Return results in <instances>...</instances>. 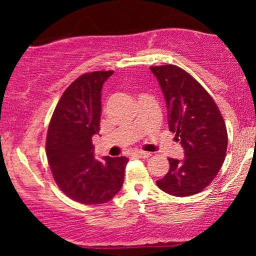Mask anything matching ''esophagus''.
<instances>
[{
    "label": "esophagus",
    "mask_w": 256,
    "mask_h": 256,
    "mask_svg": "<svg viewBox=\"0 0 256 256\" xmlns=\"http://www.w3.org/2000/svg\"><path fill=\"white\" fill-rule=\"evenodd\" d=\"M134 155L138 158H150L152 156V152H143V150H137L134 152Z\"/></svg>",
    "instance_id": "esophagus-1"
}]
</instances>
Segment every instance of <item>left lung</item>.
Segmentation results:
<instances>
[{"mask_svg": "<svg viewBox=\"0 0 256 256\" xmlns=\"http://www.w3.org/2000/svg\"><path fill=\"white\" fill-rule=\"evenodd\" d=\"M167 104L170 131L184 149L182 160L168 158L170 171L156 185L170 195L192 196L208 186L222 168L228 131L212 96L176 64L152 66Z\"/></svg>", "mask_w": 256, "mask_h": 256, "instance_id": "8db88e82", "label": "left lung"}]
</instances>
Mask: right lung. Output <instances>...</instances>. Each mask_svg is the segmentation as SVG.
I'll return each instance as SVG.
<instances>
[{"label": "right lung", "instance_id": "1", "mask_svg": "<svg viewBox=\"0 0 256 256\" xmlns=\"http://www.w3.org/2000/svg\"><path fill=\"white\" fill-rule=\"evenodd\" d=\"M112 74L113 71L84 73L71 83L55 107L46 134V158L55 183L64 195L83 204H106L124 183L128 158H94L102 85Z\"/></svg>", "mask_w": 256, "mask_h": 256}]
</instances>
